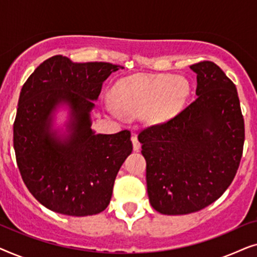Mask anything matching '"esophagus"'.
<instances>
[{
  "instance_id": "esophagus-1",
  "label": "esophagus",
  "mask_w": 257,
  "mask_h": 257,
  "mask_svg": "<svg viewBox=\"0 0 257 257\" xmlns=\"http://www.w3.org/2000/svg\"><path fill=\"white\" fill-rule=\"evenodd\" d=\"M131 140H132V144H133V150H135L136 152H138V151L140 150V146H142V145H140L139 140H138V137H137L136 135L132 136Z\"/></svg>"
}]
</instances>
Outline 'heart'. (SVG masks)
<instances>
[{
	"label": "heart",
	"instance_id": "obj_1",
	"mask_svg": "<svg viewBox=\"0 0 257 257\" xmlns=\"http://www.w3.org/2000/svg\"><path fill=\"white\" fill-rule=\"evenodd\" d=\"M191 86L187 79L172 75H136L118 80L113 97L119 110L126 115L144 114L147 124L158 125L179 113L187 100ZM111 113L119 115L117 108Z\"/></svg>",
	"mask_w": 257,
	"mask_h": 257
}]
</instances>
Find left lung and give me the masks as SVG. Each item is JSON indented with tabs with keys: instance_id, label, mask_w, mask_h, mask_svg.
Returning a JSON list of instances; mask_svg holds the SVG:
<instances>
[{
	"instance_id": "1",
	"label": "left lung",
	"mask_w": 257,
	"mask_h": 257,
	"mask_svg": "<svg viewBox=\"0 0 257 257\" xmlns=\"http://www.w3.org/2000/svg\"><path fill=\"white\" fill-rule=\"evenodd\" d=\"M196 99L163 124L139 133L150 203L166 215L209 206L234 180L244 143L235 84L215 63L191 65Z\"/></svg>"
}]
</instances>
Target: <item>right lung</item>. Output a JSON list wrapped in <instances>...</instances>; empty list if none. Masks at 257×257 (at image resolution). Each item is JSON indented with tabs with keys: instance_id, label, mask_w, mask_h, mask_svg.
Returning a JSON list of instances; mask_svg holds the SVG:
<instances>
[{
	"instance_id": "obj_1",
	"label": "right lung",
	"mask_w": 257,
	"mask_h": 257,
	"mask_svg": "<svg viewBox=\"0 0 257 257\" xmlns=\"http://www.w3.org/2000/svg\"><path fill=\"white\" fill-rule=\"evenodd\" d=\"M119 68L52 56L21 90L14 122L17 166L29 192L52 212L87 216L110 203L119 168L132 152L131 133L96 135L90 112L104 80ZM61 104L69 108L68 135L51 128L53 112Z\"/></svg>"
}]
</instances>
